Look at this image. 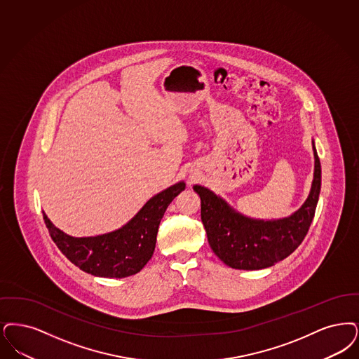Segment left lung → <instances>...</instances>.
<instances>
[{
	"label": "left lung",
	"mask_w": 359,
	"mask_h": 359,
	"mask_svg": "<svg viewBox=\"0 0 359 359\" xmlns=\"http://www.w3.org/2000/svg\"><path fill=\"white\" fill-rule=\"evenodd\" d=\"M314 151V179L309 198L292 215L254 219L233 210L208 188L194 186L201 196V222L216 257L236 270H262L291 255L303 242L314 219L320 192V161Z\"/></svg>",
	"instance_id": "8db88e82"
}]
</instances>
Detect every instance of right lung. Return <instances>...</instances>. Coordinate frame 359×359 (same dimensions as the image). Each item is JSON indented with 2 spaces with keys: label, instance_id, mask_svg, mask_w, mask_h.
Returning a JSON list of instances; mask_svg holds the SVG:
<instances>
[{
  "label": "right lung",
  "instance_id": "add662e5",
  "mask_svg": "<svg viewBox=\"0 0 359 359\" xmlns=\"http://www.w3.org/2000/svg\"><path fill=\"white\" fill-rule=\"evenodd\" d=\"M184 188V182L168 187L121 229L97 236L74 238L58 230L45 214L43 220L58 250L80 270L101 278H126L139 273L152 258L160 220Z\"/></svg>",
  "mask_w": 359,
  "mask_h": 359
}]
</instances>
